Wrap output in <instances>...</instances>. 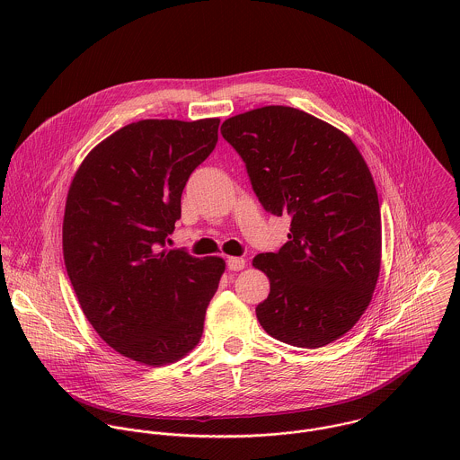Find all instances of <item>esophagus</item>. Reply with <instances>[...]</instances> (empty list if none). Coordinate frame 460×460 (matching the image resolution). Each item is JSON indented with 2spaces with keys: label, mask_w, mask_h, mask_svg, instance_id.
<instances>
[{
  "label": "esophagus",
  "mask_w": 460,
  "mask_h": 460,
  "mask_svg": "<svg viewBox=\"0 0 460 460\" xmlns=\"http://www.w3.org/2000/svg\"><path fill=\"white\" fill-rule=\"evenodd\" d=\"M226 265L230 270H241L246 267V261L241 259V257H228L226 259Z\"/></svg>",
  "instance_id": "esophagus-1"
}]
</instances>
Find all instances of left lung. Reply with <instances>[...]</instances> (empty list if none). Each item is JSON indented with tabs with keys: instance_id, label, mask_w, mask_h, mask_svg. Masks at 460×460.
I'll return each instance as SVG.
<instances>
[{
	"instance_id": "8db88e82",
	"label": "left lung",
	"mask_w": 460,
	"mask_h": 460,
	"mask_svg": "<svg viewBox=\"0 0 460 460\" xmlns=\"http://www.w3.org/2000/svg\"><path fill=\"white\" fill-rule=\"evenodd\" d=\"M263 208L290 216L288 241L253 265L270 281L257 319L272 338L324 347L359 321L381 269V208L352 139L288 106L223 122Z\"/></svg>"
}]
</instances>
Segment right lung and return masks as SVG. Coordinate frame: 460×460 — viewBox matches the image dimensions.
Masks as SVG:
<instances>
[{"label": "right lung", "instance_id": "obj_1", "mask_svg": "<svg viewBox=\"0 0 460 460\" xmlns=\"http://www.w3.org/2000/svg\"><path fill=\"white\" fill-rule=\"evenodd\" d=\"M219 119L139 120L101 141L66 195L64 259L88 323L126 358L161 367L195 349L225 261L164 250Z\"/></svg>", "mask_w": 460, "mask_h": 460}]
</instances>
